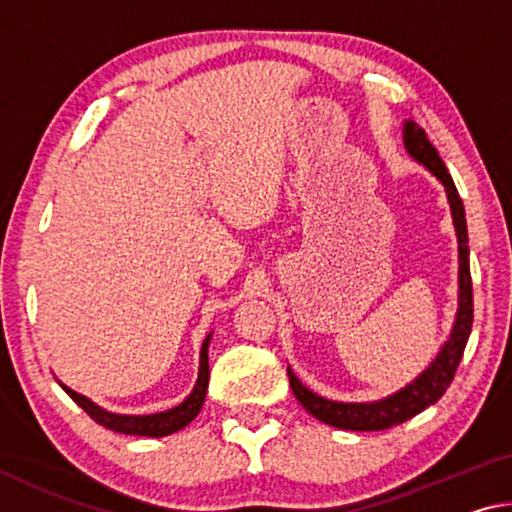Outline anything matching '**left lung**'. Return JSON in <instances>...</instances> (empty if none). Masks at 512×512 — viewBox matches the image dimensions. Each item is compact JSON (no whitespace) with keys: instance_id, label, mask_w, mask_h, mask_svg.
I'll list each match as a JSON object with an SVG mask.
<instances>
[{"instance_id":"left-lung-1","label":"left lung","mask_w":512,"mask_h":512,"mask_svg":"<svg viewBox=\"0 0 512 512\" xmlns=\"http://www.w3.org/2000/svg\"><path fill=\"white\" fill-rule=\"evenodd\" d=\"M402 137H404L406 153H409L415 162L422 164V167L445 187L449 210H452V221H454V230L458 239L456 318L447 341L440 345L438 354L431 359L429 366L424 368L418 377L411 379L409 384L402 386L400 391L381 397V400H372V402L327 400V397L314 393L311 388L302 384L296 372L291 370V366H287L289 384H291L293 395H296V400L305 406V411H309L314 418L336 429H348V431L391 429L395 424H402L406 420H411L413 415L429 409L431 404H436L440 397L445 395L449 384H452L454 372L458 368V363H461L463 350L472 332L474 305H472V277H470V246H467V221H465L463 201L456 192V185L452 176H449L445 162L440 160L438 151L433 149L427 133H424L413 119L404 121Z\"/></svg>"}]
</instances>
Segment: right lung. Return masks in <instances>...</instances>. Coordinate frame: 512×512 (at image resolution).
<instances>
[{
	"label": "right lung",
	"mask_w": 512,
	"mask_h": 512,
	"mask_svg": "<svg viewBox=\"0 0 512 512\" xmlns=\"http://www.w3.org/2000/svg\"><path fill=\"white\" fill-rule=\"evenodd\" d=\"M210 341H212V332L205 336V341L201 345V361H198V379L183 402L171 406L167 411H158V413H115L99 406L97 402H92L90 397H85L81 393L72 391V388L65 386L63 381H58L63 386V391L72 397V400L81 406V409L90 415L94 422L103 424L106 429H112L117 433H126V436H149V438H162L169 436V433H176L180 429H185L189 422H192L198 413L203 409L205 395H207V384H210Z\"/></svg>",
	"instance_id": "right-lung-1"
}]
</instances>
